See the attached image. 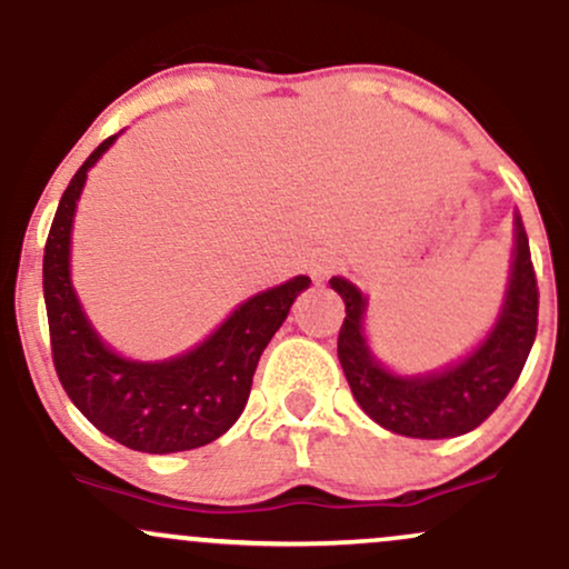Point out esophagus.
<instances>
[{
	"instance_id": "1",
	"label": "esophagus",
	"mask_w": 569,
	"mask_h": 569,
	"mask_svg": "<svg viewBox=\"0 0 569 569\" xmlns=\"http://www.w3.org/2000/svg\"><path fill=\"white\" fill-rule=\"evenodd\" d=\"M337 259L331 257L329 251H316L310 259H307V272H310L312 280H326L335 272Z\"/></svg>"
}]
</instances>
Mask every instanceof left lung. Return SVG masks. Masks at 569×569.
<instances>
[{"label":"left lung","instance_id":"obj_1","mask_svg":"<svg viewBox=\"0 0 569 569\" xmlns=\"http://www.w3.org/2000/svg\"><path fill=\"white\" fill-rule=\"evenodd\" d=\"M329 286L345 302L337 356L358 401L377 426L409 439H455L479 428L511 393L538 331V283L521 213L498 318L466 356L428 371H396L377 358L367 335L369 297L348 278Z\"/></svg>","mask_w":569,"mask_h":569}]
</instances>
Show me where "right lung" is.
Here are the masks:
<instances>
[{
	"label": "right lung",
	"instance_id": "obj_1",
	"mask_svg": "<svg viewBox=\"0 0 569 569\" xmlns=\"http://www.w3.org/2000/svg\"><path fill=\"white\" fill-rule=\"evenodd\" d=\"M117 136L98 143L69 181L44 246L42 289L53 363L71 403L109 439L136 452H187L217 441L243 415L259 356L283 326L293 299L310 289V278L297 276L253 293L179 356L136 361L117 352L90 323L71 283L77 202L90 168Z\"/></svg>",
	"mask_w": 569,
	"mask_h": 569
}]
</instances>
